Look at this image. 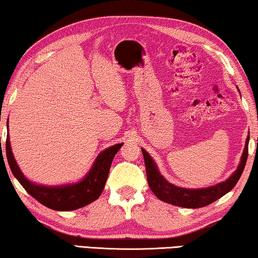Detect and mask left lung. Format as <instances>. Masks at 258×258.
Returning a JSON list of instances; mask_svg holds the SVG:
<instances>
[{
  "mask_svg": "<svg viewBox=\"0 0 258 258\" xmlns=\"http://www.w3.org/2000/svg\"><path fill=\"white\" fill-rule=\"evenodd\" d=\"M248 141H249V137L246 140V146H244L241 161H240L237 171L228 180L225 182L218 183V184L214 186L206 187V189L196 190L183 189V187H178L168 183L159 174L157 166L149 154L145 149H141L143 158H145L148 184H149V187L157 198L163 200L165 203L174 205V206L185 208H200L207 206V205L223 197L225 194L232 190L234 185L237 184V182L239 181L243 172L244 166H246L248 157Z\"/></svg>",
  "mask_w": 258,
  "mask_h": 258,
  "instance_id": "1",
  "label": "left lung"
}]
</instances>
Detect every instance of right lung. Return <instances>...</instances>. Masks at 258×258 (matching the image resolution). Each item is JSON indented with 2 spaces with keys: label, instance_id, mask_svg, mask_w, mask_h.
I'll list each match as a JSON object with an SVG mask.
<instances>
[{
  "label": "right lung",
  "instance_id": "obj_1",
  "mask_svg": "<svg viewBox=\"0 0 258 258\" xmlns=\"http://www.w3.org/2000/svg\"><path fill=\"white\" fill-rule=\"evenodd\" d=\"M121 146L123 143H119L102 151L95 159L90 173L80 183L64 186H42L29 182L23 175L12 155L9 135L6 141L7 158L12 174L33 198L54 211H75L97 200L106 184L113 157Z\"/></svg>",
  "mask_w": 258,
  "mask_h": 258
}]
</instances>
